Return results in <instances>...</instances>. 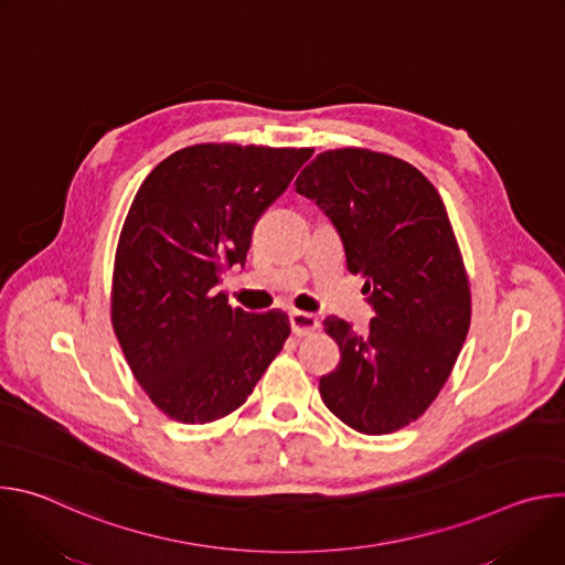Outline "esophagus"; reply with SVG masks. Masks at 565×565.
Here are the masks:
<instances>
[{
  "mask_svg": "<svg viewBox=\"0 0 565 565\" xmlns=\"http://www.w3.org/2000/svg\"><path fill=\"white\" fill-rule=\"evenodd\" d=\"M290 329L297 338L310 335L319 329V319L312 312H303V310H290Z\"/></svg>",
  "mask_w": 565,
  "mask_h": 565,
  "instance_id": "esophagus-1",
  "label": "esophagus"
}]
</instances>
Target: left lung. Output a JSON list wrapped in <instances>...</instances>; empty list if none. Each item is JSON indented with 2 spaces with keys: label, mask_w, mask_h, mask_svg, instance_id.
I'll return each instance as SVG.
<instances>
[{
  "label": "left lung",
  "mask_w": 565,
  "mask_h": 565,
  "mask_svg": "<svg viewBox=\"0 0 565 565\" xmlns=\"http://www.w3.org/2000/svg\"><path fill=\"white\" fill-rule=\"evenodd\" d=\"M295 190L335 225L375 312L364 333L324 319L342 360L319 380L321 399L360 434L407 427L440 393L469 331V281L445 203L405 160L353 147L312 158Z\"/></svg>",
  "instance_id": "8db88e82"
}]
</instances>
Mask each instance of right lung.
<instances>
[{"label":"right lung","mask_w":565,"mask_h":565,"mask_svg":"<svg viewBox=\"0 0 565 565\" xmlns=\"http://www.w3.org/2000/svg\"><path fill=\"white\" fill-rule=\"evenodd\" d=\"M312 149L194 145L158 163L125 218L111 324L153 405L185 425L241 407L290 335L281 310L232 308L221 275L244 266L257 218Z\"/></svg>","instance_id":"add662e5"}]
</instances>
